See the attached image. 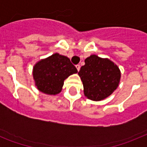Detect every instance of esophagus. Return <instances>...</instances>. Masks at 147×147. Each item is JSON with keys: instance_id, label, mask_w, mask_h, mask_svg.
I'll return each instance as SVG.
<instances>
[{"instance_id": "esophagus-1", "label": "esophagus", "mask_w": 147, "mask_h": 147, "mask_svg": "<svg viewBox=\"0 0 147 147\" xmlns=\"http://www.w3.org/2000/svg\"><path fill=\"white\" fill-rule=\"evenodd\" d=\"M76 69H77V70H78V71H79V70H80V68H81L80 65H76Z\"/></svg>"}]
</instances>
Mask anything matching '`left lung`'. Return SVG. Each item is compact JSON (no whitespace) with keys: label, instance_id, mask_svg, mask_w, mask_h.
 I'll return each mask as SVG.
<instances>
[{"label":"left lung","instance_id":"left-lung-1","mask_svg":"<svg viewBox=\"0 0 147 147\" xmlns=\"http://www.w3.org/2000/svg\"><path fill=\"white\" fill-rule=\"evenodd\" d=\"M78 75L84 87V94L88 99L100 100L113 93L118 87L121 71L117 65L107 59L96 55L85 59Z\"/></svg>","mask_w":147,"mask_h":147}]
</instances>
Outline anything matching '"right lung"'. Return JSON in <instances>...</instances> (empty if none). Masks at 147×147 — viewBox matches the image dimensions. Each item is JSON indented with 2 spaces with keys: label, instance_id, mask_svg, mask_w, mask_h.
Returning a JSON list of instances; mask_svg holds the SVG:
<instances>
[{
  "label": "right lung",
  "instance_id": "add662e5",
  "mask_svg": "<svg viewBox=\"0 0 147 147\" xmlns=\"http://www.w3.org/2000/svg\"><path fill=\"white\" fill-rule=\"evenodd\" d=\"M78 70L69 58L55 53L34 65L33 78L38 90L47 94H59L64 81Z\"/></svg>",
  "mask_w": 147,
  "mask_h": 147
}]
</instances>
